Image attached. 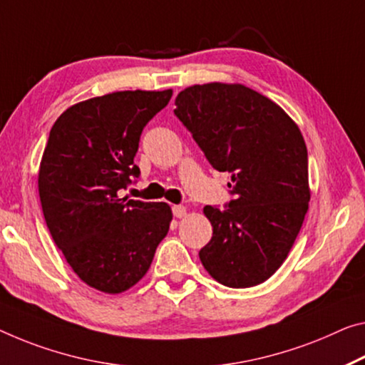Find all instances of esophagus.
<instances>
[{
	"instance_id": "esophagus-1",
	"label": "esophagus",
	"mask_w": 365,
	"mask_h": 365,
	"mask_svg": "<svg viewBox=\"0 0 365 365\" xmlns=\"http://www.w3.org/2000/svg\"><path fill=\"white\" fill-rule=\"evenodd\" d=\"M171 209H173V215L178 217V218L184 217V215H186V212H187L186 207H184V205H173Z\"/></svg>"
}]
</instances>
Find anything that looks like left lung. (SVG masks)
Segmentation results:
<instances>
[{"label": "left lung", "mask_w": 365, "mask_h": 365, "mask_svg": "<svg viewBox=\"0 0 365 365\" xmlns=\"http://www.w3.org/2000/svg\"><path fill=\"white\" fill-rule=\"evenodd\" d=\"M175 104L209 163L232 176L235 200L204 207L214 233L199 251L202 266L227 287L262 284L287 257L310 202L300 128L274 101L238 83L189 86Z\"/></svg>", "instance_id": "obj_1"}]
</instances>
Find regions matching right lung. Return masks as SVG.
Listing matches in <instances>:
<instances>
[{
  "instance_id": "right-lung-1",
  "label": "right lung",
  "mask_w": 365,
  "mask_h": 365,
  "mask_svg": "<svg viewBox=\"0 0 365 365\" xmlns=\"http://www.w3.org/2000/svg\"><path fill=\"white\" fill-rule=\"evenodd\" d=\"M165 91H117L81 101L50 130L38 195L50 235L89 287L120 294L142 279L173 220L165 202L120 197L140 170V135L170 103Z\"/></svg>"
}]
</instances>
